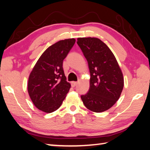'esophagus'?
<instances>
[{
  "mask_svg": "<svg viewBox=\"0 0 150 150\" xmlns=\"http://www.w3.org/2000/svg\"><path fill=\"white\" fill-rule=\"evenodd\" d=\"M71 84V87H75V86L77 85V83L75 82V81H72Z\"/></svg>",
  "mask_w": 150,
  "mask_h": 150,
  "instance_id": "obj_1",
  "label": "esophagus"
}]
</instances>
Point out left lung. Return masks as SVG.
<instances>
[{
    "label": "left lung",
    "mask_w": 150,
    "mask_h": 150,
    "mask_svg": "<svg viewBox=\"0 0 150 150\" xmlns=\"http://www.w3.org/2000/svg\"><path fill=\"white\" fill-rule=\"evenodd\" d=\"M77 44L88 62L90 71L88 92L81 98L88 110L102 112L120 98L124 77L115 55L100 39L78 38Z\"/></svg>",
    "instance_id": "left-lung-1"
}]
</instances>
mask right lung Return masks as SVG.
<instances>
[{
  "label": "right lung",
  "instance_id": "add662e5",
  "mask_svg": "<svg viewBox=\"0 0 150 150\" xmlns=\"http://www.w3.org/2000/svg\"><path fill=\"white\" fill-rule=\"evenodd\" d=\"M75 39L60 40L43 53L33 67L28 81V91L35 107L51 113L59 108L71 88L66 81L63 61Z\"/></svg>",
  "mask_w": 150,
  "mask_h": 150
}]
</instances>
